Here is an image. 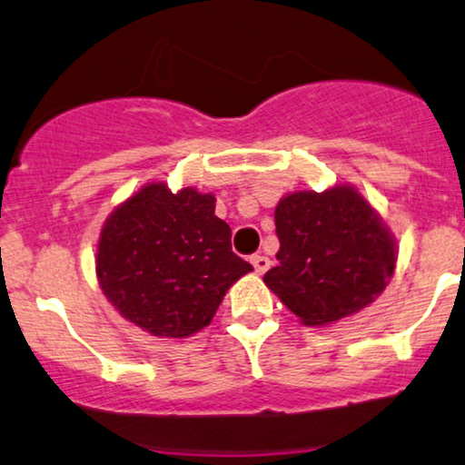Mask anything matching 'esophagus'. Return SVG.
Returning <instances> with one entry per match:
<instances>
[{
	"label": "esophagus",
	"mask_w": 465,
	"mask_h": 465,
	"mask_svg": "<svg viewBox=\"0 0 465 465\" xmlns=\"http://www.w3.org/2000/svg\"><path fill=\"white\" fill-rule=\"evenodd\" d=\"M251 263H252V268H255L257 274H263V272H268L272 262L265 255H252L251 257Z\"/></svg>",
	"instance_id": "obj_1"
}]
</instances>
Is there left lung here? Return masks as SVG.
<instances>
[{"mask_svg": "<svg viewBox=\"0 0 465 465\" xmlns=\"http://www.w3.org/2000/svg\"><path fill=\"white\" fill-rule=\"evenodd\" d=\"M278 265L263 282L308 327L331 325L372 304L391 281L395 238L351 184L278 202Z\"/></svg>", "mask_w": 465, "mask_h": 465, "instance_id": "8db88e82", "label": "left lung"}]
</instances>
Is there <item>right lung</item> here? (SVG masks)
Instances as JSON below:
<instances>
[{
  "label": "right lung",
  "instance_id": "add662e5",
  "mask_svg": "<svg viewBox=\"0 0 465 465\" xmlns=\"http://www.w3.org/2000/svg\"><path fill=\"white\" fill-rule=\"evenodd\" d=\"M95 270L123 319L151 336L187 338L210 325L227 289L252 265L232 251L213 193L148 183L104 223Z\"/></svg>",
  "mask_w": 465,
  "mask_h": 465
}]
</instances>
